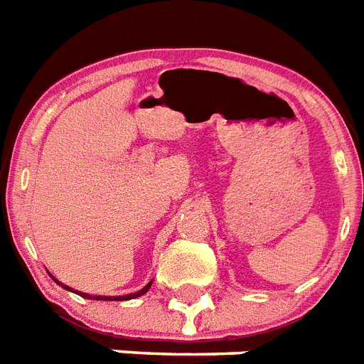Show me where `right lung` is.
Instances as JSON below:
<instances>
[{
    "instance_id": "add662e5",
    "label": "right lung",
    "mask_w": 364,
    "mask_h": 364,
    "mask_svg": "<svg viewBox=\"0 0 364 364\" xmlns=\"http://www.w3.org/2000/svg\"><path fill=\"white\" fill-rule=\"evenodd\" d=\"M52 280L56 282L58 286H62L63 289H67V291L75 293V289H73V287L63 286V284H60V282H58L56 278H54V276H52ZM150 286H152V280L148 282L146 286L142 287L141 291L129 293V295H122V297H101V295H90V293H80V291H77V295H80V297H84V299H94V301H129V299H136V297H141V295H144V293H146L148 289H150Z\"/></svg>"
}]
</instances>
